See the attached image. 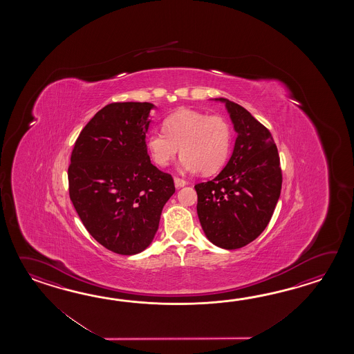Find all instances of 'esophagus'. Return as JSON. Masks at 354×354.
<instances>
[{
	"label": "esophagus",
	"instance_id": "esophagus-1",
	"mask_svg": "<svg viewBox=\"0 0 354 354\" xmlns=\"http://www.w3.org/2000/svg\"><path fill=\"white\" fill-rule=\"evenodd\" d=\"M187 185V180H182L180 177H174V186L177 188L183 187Z\"/></svg>",
	"mask_w": 354,
	"mask_h": 354
}]
</instances>
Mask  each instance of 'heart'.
<instances>
[{
    "label": "heart",
    "instance_id": "1",
    "mask_svg": "<svg viewBox=\"0 0 354 354\" xmlns=\"http://www.w3.org/2000/svg\"><path fill=\"white\" fill-rule=\"evenodd\" d=\"M163 128L151 133L147 143L157 166H168L180 149L183 171L209 176L218 172L229 158L233 128L221 115L182 109L167 118Z\"/></svg>",
    "mask_w": 354,
    "mask_h": 354
}]
</instances>
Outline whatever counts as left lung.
I'll list each match as a JSON object with an SVG mask.
<instances>
[{
    "label": "left lung",
    "mask_w": 354,
    "mask_h": 354,
    "mask_svg": "<svg viewBox=\"0 0 354 354\" xmlns=\"http://www.w3.org/2000/svg\"><path fill=\"white\" fill-rule=\"evenodd\" d=\"M225 101L236 140L225 168L196 185L197 215L207 239L238 249L257 239L271 220L282 187L279 151L271 131L243 106Z\"/></svg>",
    "instance_id": "1"
}]
</instances>
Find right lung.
<instances>
[{
    "mask_svg": "<svg viewBox=\"0 0 354 354\" xmlns=\"http://www.w3.org/2000/svg\"><path fill=\"white\" fill-rule=\"evenodd\" d=\"M149 102L102 107L75 140L68 167L69 198L87 232L122 256L143 252L157 233L174 177L151 163L145 136Z\"/></svg>",
    "mask_w": 354,
    "mask_h": 354,
    "instance_id": "add662e5",
    "label": "right lung"
}]
</instances>
